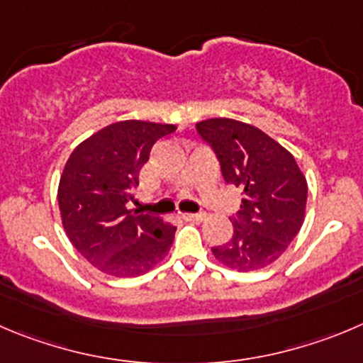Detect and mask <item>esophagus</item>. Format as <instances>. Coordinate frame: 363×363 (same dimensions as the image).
Here are the masks:
<instances>
[{"label":"esophagus","instance_id":"obj_1","mask_svg":"<svg viewBox=\"0 0 363 363\" xmlns=\"http://www.w3.org/2000/svg\"><path fill=\"white\" fill-rule=\"evenodd\" d=\"M185 220H194V223H201L205 220V213H182Z\"/></svg>","mask_w":363,"mask_h":363}]
</instances>
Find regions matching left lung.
<instances>
[{"instance_id":"obj_1","label":"left lung","mask_w":363,"mask_h":363,"mask_svg":"<svg viewBox=\"0 0 363 363\" xmlns=\"http://www.w3.org/2000/svg\"><path fill=\"white\" fill-rule=\"evenodd\" d=\"M228 184L242 191L233 237L212 247L219 264L250 272L274 264L303 226L308 185L294 155L253 124L212 117L196 124Z\"/></svg>"}]
</instances>
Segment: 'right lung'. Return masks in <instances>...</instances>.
<instances>
[{"label": "right lung", "instance_id": "right-lung-1", "mask_svg": "<svg viewBox=\"0 0 363 363\" xmlns=\"http://www.w3.org/2000/svg\"><path fill=\"white\" fill-rule=\"evenodd\" d=\"M174 124L119 121L74 147L58 182L62 226L72 246L98 271L133 278L167 257L176 228L128 208L139 172L160 137Z\"/></svg>", "mask_w": 363, "mask_h": 363}]
</instances>
